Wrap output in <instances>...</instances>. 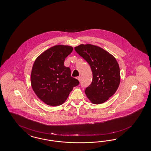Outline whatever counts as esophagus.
Here are the masks:
<instances>
[{
    "instance_id": "obj_1",
    "label": "esophagus",
    "mask_w": 151,
    "mask_h": 151,
    "mask_svg": "<svg viewBox=\"0 0 151 151\" xmlns=\"http://www.w3.org/2000/svg\"><path fill=\"white\" fill-rule=\"evenodd\" d=\"M77 79L79 81H81V76H78V77H77Z\"/></svg>"
}]
</instances>
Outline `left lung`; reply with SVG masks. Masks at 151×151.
Wrapping results in <instances>:
<instances>
[{
    "instance_id": "8db88e82",
    "label": "left lung",
    "mask_w": 151,
    "mask_h": 151,
    "mask_svg": "<svg viewBox=\"0 0 151 151\" xmlns=\"http://www.w3.org/2000/svg\"><path fill=\"white\" fill-rule=\"evenodd\" d=\"M75 50L91 66L93 74L91 84L85 93L94 104L105 102L117 90L120 83L119 66L113 55L99 46L81 44Z\"/></svg>"
}]
</instances>
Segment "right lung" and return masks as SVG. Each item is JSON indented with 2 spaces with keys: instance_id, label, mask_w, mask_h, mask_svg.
Returning a JSON list of instances; mask_svg holds the SVG:
<instances>
[{
  "instance_id": "right-lung-1",
  "label": "right lung",
  "mask_w": 151,
  "mask_h": 151,
  "mask_svg": "<svg viewBox=\"0 0 151 151\" xmlns=\"http://www.w3.org/2000/svg\"><path fill=\"white\" fill-rule=\"evenodd\" d=\"M73 50L66 45H55L42 53L34 63L30 82L37 96L50 106H59L67 99L74 87L79 84L64 66L66 57Z\"/></svg>"
}]
</instances>
